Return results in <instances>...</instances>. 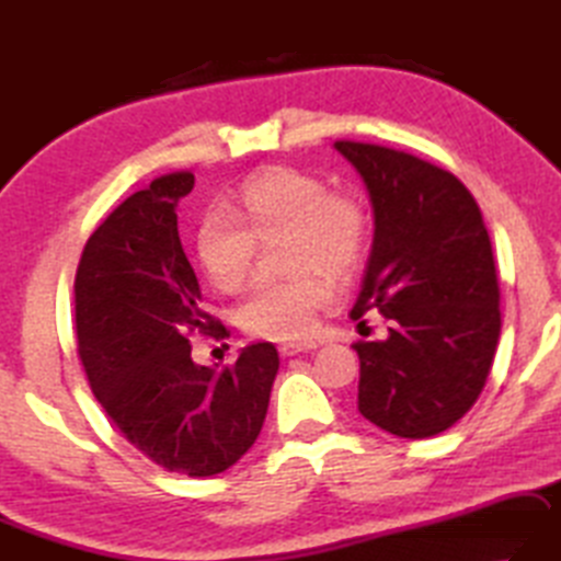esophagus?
I'll return each mask as SVG.
<instances>
[{
  "label": "esophagus",
  "instance_id": "34e87169",
  "mask_svg": "<svg viewBox=\"0 0 561 561\" xmlns=\"http://www.w3.org/2000/svg\"><path fill=\"white\" fill-rule=\"evenodd\" d=\"M316 343H307V341H287V343H279V353L284 358H291V355H299V353H307L313 351Z\"/></svg>",
  "mask_w": 561,
  "mask_h": 561
}]
</instances>
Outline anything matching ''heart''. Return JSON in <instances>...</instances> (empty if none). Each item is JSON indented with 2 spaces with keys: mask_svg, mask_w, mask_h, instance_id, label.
<instances>
[{
  "mask_svg": "<svg viewBox=\"0 0 561 561\" xmlns=\"http://www.w3.org/2000/svg\"><path fill=\"white\" fill-rule=\"evenodd\" d=\"M287 236L282 279H264L240 304L238 321L252 335L294 341L309 335L335 299V279H348L365 260L370 213L351 188L329 191L311 171L272 167L240 188L230 213L198 220L193 254L220 291L245 287L257 242Z\"/></svg>",
  "mask_w": 561,
  "mask_h": 561,
  "instance_id": "heart-1",
  "label": "heart"
}]
</instances>
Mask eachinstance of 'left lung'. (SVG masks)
Wrapping results in <instances>:
<instances>
[{
	"label": "left lung",
	"mask_w": 561,
	"mask_h": 561,
	"mask_svg": "<svg viewBox=\"0 0 561 561\" xmlns=\"http://www.w3.org/2000/svg\"><path fill=\"white\" fill-rule=\"evenodd\" d=\"M335 149L375 208L373 252L353 321L378 309L382 341L353 343L358 410L380 430L426 439L476 404L501 339V287L485 222L451 171L368 141Z\"/></svg>",
	"instance_id": "8db88e82"
}]
</instances>
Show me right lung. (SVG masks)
<instances>
[{"instance_id":"right-lung-1","label":"right lung","mask_w":561,"mask_h":561,"mask_svg":"<svg viewBox=\"0 0 561 561\" xmlns=\"http://www.w3.org/2000/svg\"><path fill=\"white\" fill-rule=\"evenodd\" d=\"M193 181L164 174L110 213L80 254L73 304L80 363L107 420L157 466L206 478L257 439L279 355L254 343L222 370L191 360L193 333L230 335L203 311L179 240Z\"/></svg>"}]
</instances>
